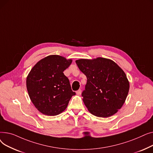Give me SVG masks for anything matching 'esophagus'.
<instances>
[{
  "label": "esophagus",
  "instance_id": "obj_1",
  "mask_svg": "<svg viewBox=\"0 0 153 153\" xmlns=\"http://www.w3.org/2000/svg\"><path fill=\"white\" fill-rule=\"evenodd\" d=\"M81 92H82V91H81V89H79V90H78L77 91H76V94H77V95H81Z\"/></svg>",
  "mask_w": 153,
  "mask_h": 153
}]
</instances>
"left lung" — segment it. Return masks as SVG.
<instances>
[{
    "mask_svg": "<svg viewBox=\"0 0 153 153\" xmlns=\"http://www.w3.org/2000/svg\"><path fill=\"white\" fill-rule=\"evenodd\" d=\"M76 62L87 77L82 96L88 110L103 118L115 114L122 107L130 89L123 69L114 61L101 57L80 59Z\"/></svg>",
    "mask_w": 153,
    "mask_h": 153,
    "instance_id": "obj_1",
    "label": "left lung"
}]
</instances>
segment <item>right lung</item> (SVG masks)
I'll list each match as a JSON object with an SVG mask.
<instances>
[{
    "mask_svg": "<svg viewBox=\"0 0 153 153\" xmlns=\"http://www.w3.org/2000/svg\"><path fill=\"white\" fill-rule=\"evenodd\" d=\"M59 55H50L39 60L27 77V89L31 101L42 114L48 116L60 114L66 110L72 96L68 78L64 74L72 63Z\"/></svg>",
    "mask_w": 153,
    "mask_h": 153,
    "instance_id": "1",
    "label": "right lung"
}]
</instances>
